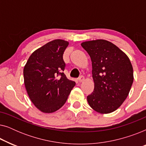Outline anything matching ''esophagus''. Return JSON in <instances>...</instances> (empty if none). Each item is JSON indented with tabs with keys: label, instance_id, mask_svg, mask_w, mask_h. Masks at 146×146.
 Returning <instances> with one entry per match:
<instances>
[{
	"label": "esophagus",
	"instance_id": "obj_1",
	"mask_svg": "<svg viewBox=\"0 0 146 146\" xmlns=\"http://www.w3.org/2000/svg\"><path fill=\"white\" fill-rule=\"evenodd\" d=\"M84 78L82 76H80L78 78V81L79 82H82L84 81Z\"/></svg>",
	"mask_w": 146,
	"mask_h": 146
}]
</instances>
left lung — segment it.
<instances>
[{"mask_svg": "<svg viewBox=\"0 0 146 146\" xmlns=\"http://www.w3.org/2000/svg\"><path fill=\"white\" fill-rule=\"evenodd\" d=\"M91 58L94 89L87 96L92 108L101 113L117 110L126 99L133 81L132 65L118 47L105 40L81 44Z\"/></svg>", "mask_w": 146, "mask_h": 146, "instance_id": "8db88e82", "label": "left lung"}]
</instances>
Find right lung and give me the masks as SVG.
Wrapping results in <instances>:
<instances>
[{"label":"right lung","instance_id":"1","mask_svg":"<svg viewBox=\"0 0 146 146\" xmlns=\"http://www.w3.org/2000/svg\"><path fill=\"white\" fill-rule=\"evenodd\" d=\"M68 42L54 40L37 49L24 68L26 90L32 102L44 113H52L66 102L76 83L64 73V52Z\"/></svg>","mask_w":146,"mask_h":146}]
</instances>
